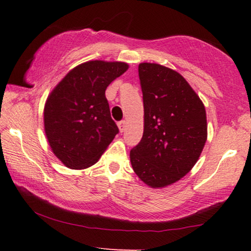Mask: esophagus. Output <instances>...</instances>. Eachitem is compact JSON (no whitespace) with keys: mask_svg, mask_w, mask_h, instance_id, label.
I'll return each mask as SVG.
<instances>
[{"mask_svg":"<svg viewBox=\"0 0 251 251\" xmlns=\"http://www.w3.org/2000/svg\"><path fill=\"white\" fill-rule=\"evenodd\" d=\"M118 126H119V129L120 131L123 132L126 130V122L125 121V120H122V121H119L118 122Z\"/></svg>","mask_w":251,"mask_h":251,"instance_id":"obj_1","label":"esophagus"}]
</instances>
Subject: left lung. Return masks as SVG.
<instances>
[{"instance_id": "8db88e82", "label": "left lung", "mask_w": 251, "mask_h": 251, "mask_svg": "<svg viewBox=\"0 0 251 251\" xmlns=\"http://www.w3.org/2000/svg\"><path fill=\"white\" fill-rule=\"evenodd\" d=\"M144 102L142 140L130 151L137 176L151 187L179 180L207 140L205 109L179 73L159 64L138 66Z\"/></svg>"}]
</instances>
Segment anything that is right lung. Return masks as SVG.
<instances>
[{
    "mask_svg": "<svg viewBox=\"0 0 251 251\" xmlns=\"http://www.w3.org/2000/svg\"><path fill=\"white\" fill-rule=\"evenodd\" d=\"M126 70V63L88 61L73 68L50 94L44 129L54 155L66 167H91L119 133L105 91Z\"/></svg>",
    "mask_w": 251,
    "mask_h": 251,
    "instance_id": "add662e5",
    "label": "right lung"
}]
</instances>
